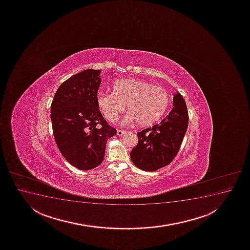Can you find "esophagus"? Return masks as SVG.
Returning <instances> with one entry per match:
<instances>
[{"instance_id":"34e87169","label":"esophagus","mask_w":250,"mask_h":250,"mask_svg":"<svg viewBox=\"0 0 250 250\" xmlns=\"http://www.w3.org/2000/svg\"><path fill=\"white\" fill-rule=\"evenodd\" d=\"M126 133V131L125 130H123V129H117V135H125Z\"/></svg>"}]
</instances>
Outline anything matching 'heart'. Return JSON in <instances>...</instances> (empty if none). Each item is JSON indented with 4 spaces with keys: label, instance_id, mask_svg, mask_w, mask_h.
Returning a JSON list of instances; mask_svg holds the SVG:
<instances>
[{
    "label": "heart",
    "instance_id": "heart-1",
    "mask_svg": "<svg viewBox=\"0 0 250 250\" xmlns=\"http://www.w3.org/2000/svg\"><path fill=\"white\" fill-rule=\"evenodd\" d=\"M112 89V93L99 92L96 96L99 109L110 122L117 121L127 104L130 113L124 118V124L135 119L140 125H150L165 115L170 104L166 89L141 80H119Z\"/></svg>",
    "mask_w": 250,
    "mask_h": 250
}]
</instances>
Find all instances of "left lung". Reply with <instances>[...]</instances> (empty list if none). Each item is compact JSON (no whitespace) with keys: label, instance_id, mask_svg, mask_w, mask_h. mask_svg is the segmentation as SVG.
<instances>
[{"label":"left lung","instance_id":"1","mask_svg":"<svg viewBox=\"0 0 250 250\" xmlns=\"http://www.w3.org/2000/svg\"><path fill=\"white\" fill-rule=\"evenodd\" d=\"M188 112L182 94H174L173 109L161 123L137 133L138 144L130 152L135 167L155 171L170 164L179 151L188 126Z\"/></svg>","mask_w":250,"mask_h":250}]
</instances>
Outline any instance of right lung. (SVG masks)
Masks as SVG:
<instances>
[{
    "label": "right lung",
    "mask_w": 250,
    "mask_h": 250,
    "mask_svg": "<svg viewBox=\"0 0 250 250\" xmlns=\"http://www.w3.org/2000/svg\"><path fill=\"white\" fill-rule=\"evenodd\" d=\"M100 70L86 69L62 83L51 104L53 135L60 152L80 170L103 162L108 139L116 134L96 102Z\"/></svg>",
    "instance_id": "right-lung-1"
}]
</instances>
